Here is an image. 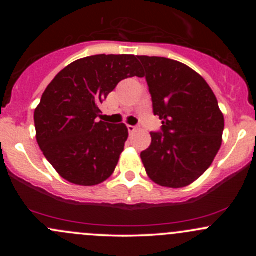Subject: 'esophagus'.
Segmentation results:
<instances>
[{"label":"esophagus","mask_w":256,"mask_h":256,"mask_svg":"<svg viewBox=\"0 0 256 256\" xmlns=\"http://www.w3.org/2000/svg\"><path fill=\"white\" fill-rule=\"evenodd\" d=\"M128 132H130V134L135 132V131H136V126H132V125H128Z\"/></svg>","instance_id":"34e87169"}]
</instances>
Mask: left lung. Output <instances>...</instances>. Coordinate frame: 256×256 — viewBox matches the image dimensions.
<instances>
[{
  "label": "left lung",
  "instance_id": "1",
  "mask_svg": "<svg viewBox=\"0 0 256 256\" xmlns=\"http://www.w3.org/2000/svg\"><path fill=\"white\" fill-rule=\"evenodd\" d=\"M138 59L144 66L154 114L162 120L141 160L154 183L186 187L207 171L220 148L224 118L218 100L190 66L164 56Z\"/></svg>",
  "mask_w": 256,
  "mask_h": 256
}]
</instances>
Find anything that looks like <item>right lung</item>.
I'll return each mask as SVG.
<instances>
[{"mask_svg": "<svg viewBox=\"0 0 256 256\" xmlns=\"http://www.w3.org/2000/svg\"><path fill=\"white\" fill-rule=\"evenodd\" d=\"M135 56H86L59 72L34 112L37 142L64 180L95 186L112 174L128 140L124 124L99 121V105L121 80L142 76Z\"/></svg>", "mask_w": 256, "mask_h": 256, "instance_id": "add662e5", "label": "right lung"}]
</instances>
